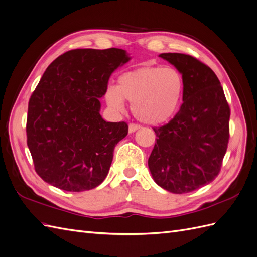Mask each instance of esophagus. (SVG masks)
I'll return each mask as SVG.
<instances>
[{
    "instance_id": "1",
    "label": "esophagus",
    "mask_w": 257,
    "mask_h": 257,
    "mask_svg": "<svg viewBox=\"0 0 257 257\" xmlns=\"http://www.w3.org/2000/svg\"><path fill=\"white\" fill-rule=\"evenodd\" d=\"M139 128H141V125H138V124L135 123H131L128 125V133H134V132H136Z\"/></svg>"
}]
</instances>
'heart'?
Here are the masks:
<instances>
[{
    "instance_id": "heart-1",
    "label": "heart",
    "mask_w": 257,
    "mask_h": 257,
    "mask_svg": "<svg viewBox=\"0 0 257 257\" xmlns=\"http://www.w3.org/2000/svg\"><path fill=\"white\" fill-rule=\"evenodd\" d=\"M184 82L173 67L145 66L123 73L116 87H108L105 98L110 108L123 111L124 100L132 103L136 118L158 125L170 120L181 105Z\"/></svg>"
}]
</instances>
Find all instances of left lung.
I'll list each match as a JSON object with an SVG mask.
<instances>
[{
    "label": "left lung",
    "mask_w": 257,
    "mask_h": 257,
    "mask_svg": "<svg viewBox=\"0 0 257 257\" xmlns=\"http://www.w3.org/2000/svg\"><path fill=\"white\" fill-rule=\"evenodd\" d=\"M184 82L183 104L165 125L154 127L148 160L153 180L174 194L189 193L219 175L229 139L230 109L221 82L206 64L189 54L161 53Z\"/></svg>",
    "instance_id": "obj_1"
}]
</instances>
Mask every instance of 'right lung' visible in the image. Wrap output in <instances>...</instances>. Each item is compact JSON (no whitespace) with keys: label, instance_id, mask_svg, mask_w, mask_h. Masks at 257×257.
<instances>
[{"label":"right lung","instance_id":"right-lung-1","mask_svg":"<svg viewBox=\"0 0 257 257\" xmlns=\"http://www.w3.org/2000/svg\"><path fill=\"white\" fill-rule=\"evenodd\" d=\"M130 60L119 48L74 49L46 69L29 100L27 119L28 147L45 182L82 192L105 180L114 147L128 126L106 122L99 98L111 74Z\"/></svg>","mask_w":257,"mask_h":257}]
</instances>
